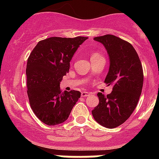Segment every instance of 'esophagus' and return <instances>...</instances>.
I'll return each instance as SVG.
<instances>
[{
  "mask_svg": "<svg viewBox=\"0 0 159 159\" xmlns=\"http://www.w3.org/2000/svg\"><path fill=\"white\" fill-rule=\"evenodd\" d=\"M90 95V93L87 92V91H82L81 92V96L82 97H88V96Z\"/></svg>",
  "mask_w": 159,
  "mask_h": 159,
  "instance_id": "esophagus-1",
  "label": "esophagus"
}]
</instances>
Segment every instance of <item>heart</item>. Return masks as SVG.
Wrapping results in <instances>:
<instances>
[{
  "label": "heart",
  "mask_w": 159,
  "mask_h": 159,
  "mask_svg": "<svg viewBox=\"0 0 159 159\" xmlns=\"http://www.w3.org/2000/svg\"><path fill=\"white\" fill-rule=\"evenodd\" d=\"M94 54H97V53H94Z\"/></svg>",
  "instance_id": "1"
}]
</instances>
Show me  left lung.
Returning <instances> with one entry per match:
<instances>
[{"mask_svg":"<svg viewBox=\"0 0 159 159\" xmlns=\"http://www.w3.org/2000/svg\"><path fill=\"white\" fill-rule=\"evenodd\" d=\"M94 40L105 46L109 56L105 82L111 84L112 91L107 96L98 93L99 103L91 113L101 125L114 129L123 124L137 106L143 86V69L137 52L128 41L111 34Z\"/></svg>","mask_w":159,"mask_h":159,"instance_id":"8db88e82","label":"left lung"}]
</instances>
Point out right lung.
I'll use <instances>...</instances> for the list:
<instances>
[{
    "mask_svg": "<svg viewBox=\"0 0 159 159\" xmlns=\"http://www.w3.org/2000/svg\"><path fill=\"white\" fill-rule=\"evenodd\" d=\"M88 38L52 37L39 41L30 54L26 68L30 108L44 124L56 125L66 121L81 92H61L60 83L68 73L74 54Z\"/></svg>",
    "mask_w": 159,
    "mask_h": 159,
    "instance_id": "right-lung-1",
    "label": "right lung"
}]
</instances>
